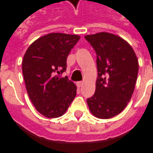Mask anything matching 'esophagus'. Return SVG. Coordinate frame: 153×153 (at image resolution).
Here are the masks:
<instances>
[{"label":"esophagus","instance_id":"34e87169","mask_svg":"<svg viewBox=\"0 0 153 153\" xmlns=\"http://www.w3.org/2000/svg\"><path fill=\"white\" fill-rule=\"evenodd\" d=\"M82 85H83V82H81V81H78L76 82V85H77L78 88H81L82 86Z\"/></svg>","mask_w":153,"mask_h":153}]
</instances>
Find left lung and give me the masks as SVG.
Returning a JSON list of instances; mask_svg holds the SVG:
<instances>
[{
    "mask_svg": "<svg viewBox=\"0 0 153 153\" xmlns=\"http://www.w3.org/2000/svg\"><path fill=\"white\" fill-rule=\"evenodd\" d=\"M97 54L95 93L88 99L90 112L108 119L123 111L134 90L139 61L133 48L121 36L99 32L85 36Z\"/></svg>",
    "mask_w": 153,
    "mask_h": 153,
    "instance_id": "obj_1",
    "label": "left lung"
}]
</instances>
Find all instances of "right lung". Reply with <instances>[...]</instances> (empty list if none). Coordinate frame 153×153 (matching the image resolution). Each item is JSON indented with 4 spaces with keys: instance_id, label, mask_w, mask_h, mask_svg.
I'll use <instances>...</instances> for the list:
<instances>
[{
    "instance_id": "1",
    "label": "right lung",
    "mask_w": 153,
    "mask_h": 153,
    "mask_svg": "<svg viewBox=\"0 0 153 153\" xmlns=\"http://www.w3.org/2000/svg\"><path fill=\"white\" fill-rule=\"evenodd\" d=\"M79 40L78 35L50 33L32 42L23 56L22 71L27 94L36 109L46 117L63 116L76 97V85L59 75L66 70L67 58Z\"/></svg>"
}]
</instances>
